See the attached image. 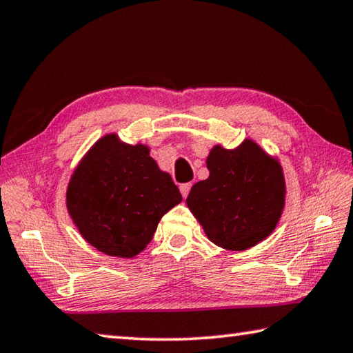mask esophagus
<instances>
[{"label":"esophagus","mask_w":353,"mask_h":353,"mask_svg":"<svg viewBox=\"0 0 353 353\" xmlns=\"http://www.w3.org/2000/svg\"><path fill=\"white\" fill-rule=\"evenodd\" d=\"M190 188H192V183H186V184H181L180 186V192L183 195V199H186L190 192Z\"/></svg>","instance_id":"34e87169"}]
</instances>
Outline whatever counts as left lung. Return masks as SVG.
Wrapping results in <instances>:
<instances>
[{
	"label": "left lung",
	"instance_id": "left-lung-1",
	"mask_svg": "<svg viewBox=\"0 0 353 353\" xmlns=\"http://www.w3.org/2000/svg\"><path fill=\"white\" fill-rule=\"evenodd\" d=\"M209 178L195 183L188 206L208 239L228 251H245L276 230L285 206L279 161L254 141L214 145L206 159Z\"/></svg>",
	"mask_w": 353,
	"mask_h": 353
}]
</instances>
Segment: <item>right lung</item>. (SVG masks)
Masks as SVG:
<instances>
[{"label": "right lung", "instance_id": "1", "mask_svg": "<svg viewBox=\"0 0 353 353\" xmlns=\"http://www.w3.org/2000/svg\"><path fill=\"white\" fill-rule=\"evenodd\" d=\"M172 176L144 144L105 134L74 170L66 208L90 245L103 254L132 259L150 243L161 217L181 203Z\"/></svg>", "mask_w": 353, "mask_h": 353}]
</instances>
